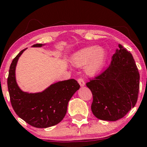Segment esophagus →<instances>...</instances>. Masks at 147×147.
<instances>
[{
	"instance_id": "1",
	"label": "esophagus",
	"mask_w": 147,
	"mask_h": 147,
	"mask_svg": "<svg viewBox=\"0 0 147 147\" xmlns=\"http://www.w3.org/2000/svg\"><path fill=\"white\" fill-rule=\"evenodd\" d=\"M78 83L79 84V85L81 86H85V82H84V80L82 78H79L78 79Z\"/></svg>"
}]
</instances>
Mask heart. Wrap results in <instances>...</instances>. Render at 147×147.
<instances>
[{"instance_id": "b5f03b06", "label": "heart", "mask_w": 147, "mask_h": 147, "mask_svg": "<svg viewBox=\"0 0 147 147\" xmlns=\"http://www.w3.org/2000/svg\"><path fill=\"white\" fill-rule=\"evenodd\" d=\"M107 52L97 46L84 48L77 51L71 58V63L76 67L85 66L86 72L90 75L99 73L105 65Z\"/></svg>"}]
</instances>
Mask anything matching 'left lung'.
I'll return each mask as SVG.
<instances>
[{
    "instance_id": "8db88e82",
    "label": "left lung",
    "mask_w": 147,
    "mask_h": 147,
    "mask_svg": "<svg viewBox=\"0 0 147 147\" xmlns=\"http://www.w3.org/2000/svg\"><path fill=\"white\" fill-rule=\"evenodd\" d=\"M104 72L86 84L92 94L91 110L96 117L116 121L125 116L137 102L140 74L130 52L121 44Z\"/></svg>"
}]
</instances>
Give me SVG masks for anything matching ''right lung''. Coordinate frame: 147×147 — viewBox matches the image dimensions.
<instances>
[{"instance_id": "1", "label": "right lung", "mask_w": 147, "mask_h": 147, "mask_svg": "<svg viewBox=\"0 0 147 147\" xmlns=\"http://www.w3.org/2000/svg\"><path fill=\"white\" fill-rule=\"evenodd\" d=\"M44 45L36 43L32 47ZM26 49L18 54L9 67L7 87L11 106L18 117L34 127L55 126L65 117L68 102L80 86L71 79L52 84L42 92L29 93L22 90L16 83L15 70L18 59Z\"/></svg>"}]
</instances>
